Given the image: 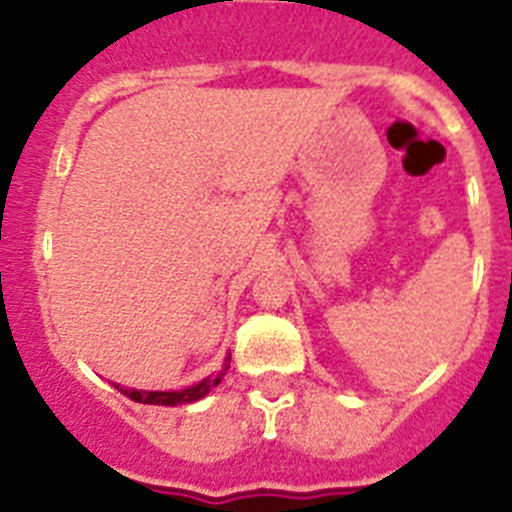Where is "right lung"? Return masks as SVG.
Wrapping results in <instances>:
<instances>
[{"mask_svg":"<svg viewBox=\"0 0 512 512\" xmlns=\"http://www.w3.org/2000/svg\"><path fill=\"white\" fill-rule=\"evenodd\" d=\"M223 374H225V372H220V374H217V377H212V379H202L200 384H194V387H187V390H182V392L128 390V387H120V384H117V390L125 392V395L130 397V400L146 402V405H187V402L202 400V397H205L207 392L212 390V387H217V384H220V379H223Z\"/></svg>","mask_w":512,"mask_h":512,"instance_id":"add662e5","label":"right lung"}]
</instances>
